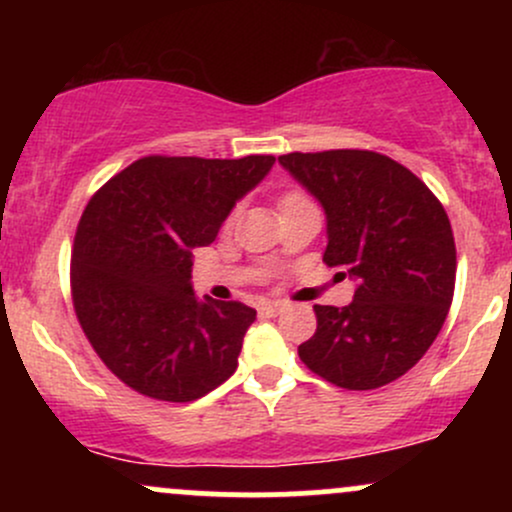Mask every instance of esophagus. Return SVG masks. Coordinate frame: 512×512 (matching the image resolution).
Here are the masks:
<instances>
[{"mask_svg": "<svg viewBox=\"0 0 512 512\" xmlns=\"http://www.w3.org/2000/svg\"><path fill=\"white\" fill-rule=\"evenodd\" d=\"M281 308H284V303H279V301H274V303H262V305H260V315H262V317H274V315L281 313Z\"/></svg>", "mask_w": 512, "mask_h": 512, "instance_id": "34e87169", "label": "esophagus"}]
</instances>
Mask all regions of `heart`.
Masks as SVG:
<instances>
[{"instance_id":"obj_1","label":"heart","mask_w":512,"mask_h":512,"mask_svg":"<svg viewBox=\"0 0 512 512\" xmlns=\"http://www.w3.org/2000/svg\"><path fill=\"white\" fill-rule=\"evenodd\" d=\"M303 199H308L303 195V192H298V190H291V192H286V195H281V199H279V209L281 207H286V204H296V202H303ZM228 223H233V216L231 219H228Z\"/></svg>"}]
</instances>
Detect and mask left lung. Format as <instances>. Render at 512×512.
<instances>
[{"label":"left lung","instance_id":"left-lung-1","mask_svg":"<svg viewBox=\"0 0 512 512\" xmlns=\"http://www.w3.org/2000/svg\"><path fill=\"white\" fill-rule=\"evenodd\" d=\"M279 163L325 209L322 262L358 281L344 308L315 305L317 330L298 356L344 390L402 378L436 342L455 293L457 252L443 204L409 168L375 151H293Z\"/></svg>","mask_w":512,"mask_h":512}]
</instances>
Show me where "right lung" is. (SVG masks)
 Here are the masks:
<instances>
[{
  "mask_svg": "<svg viewBox=\"0 0 512 512\" xmlns=\"http://www.w3.org/2000/svg\"><path fill=\"white\" fill-rule=\"evenodd\" d=\"M274 156H144L88 199L72 250L79 325L108 370L139 395L192 402L238 368L255 310L197 301L192 252L260 182Z\"/></svg>",
  "mask_w": 512,
  "mask_h": 512,
  "instance_id": "obj_1",
  "label": "right lung"
}]
</instances>
